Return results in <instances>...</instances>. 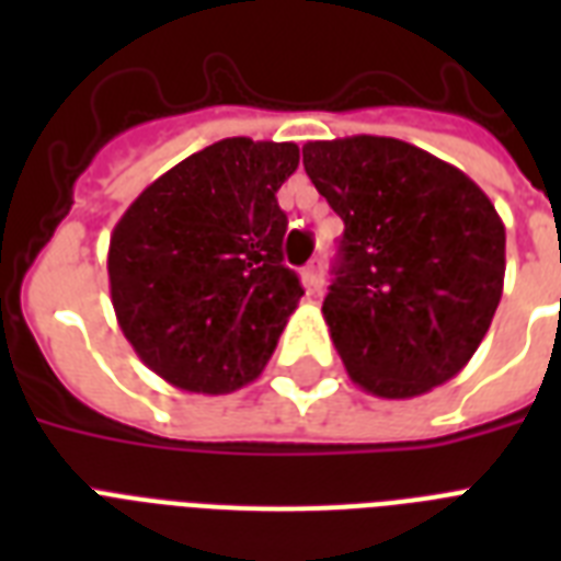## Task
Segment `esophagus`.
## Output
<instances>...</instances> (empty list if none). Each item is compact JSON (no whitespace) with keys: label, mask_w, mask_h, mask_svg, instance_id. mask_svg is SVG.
<instances>
[{"label":"esophagus","mask_w":561,"mask_h":561,"mask_svg":"<svg viewBox=\"0 0 561 561\" xmlns=\"http://www.w3.org/2000/svg\"><path fill=\"white\" fill-rule=\"evenodd\" d=\"M302 285H306L308 294H320L323 290V264L308 262L302 267Z\"/></svg>","instance_id":"esophagus-1"}]
</instances>
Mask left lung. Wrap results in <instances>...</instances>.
<instances>
[{"instance_id":"1","label":"left lung","mask_w":561,"mask_h":561,"mask_svg":"<svg viewBox=\"0 0 561 561\" xmlns=\"http://www.w3.org/2000/svg\"><path fill=\"white\" fill-rule=\"evenodd\" d=\"M302 165L346 227L323 317L352 381L378 399L451 381L504 294L495 203L451 162L390 136L308 142Z\"/></svg>"}]
</instances>
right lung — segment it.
Returning <instances> with one entry per match:
<instances>
[{
    "mask_svg": "<svg viewBox=\"0 0 561 561\" xmlns=\"http://www.w3.org/2000/svg\"><path fill=\"white\" fill-rule=\"evenodd\" d=\"M294 142L232 136L192 153L136 197L110 236V299L148 369L188 392L262 375L302 297L282 264L276 203Z\"/></svg>",
    "mask_w": 561,
    "mask_h": 561,
    "instance_id": "add662e5",
    "label": "right lung"
}]
</instances>
